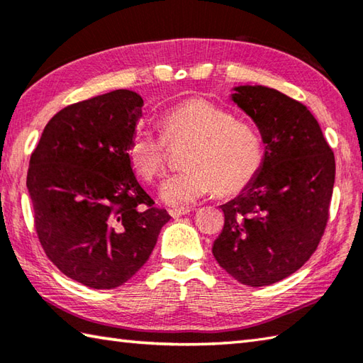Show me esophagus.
<instances>
[{"label":"esophagus","mask_w":363,"mask_h":363,"mask_svg":"<svg viewBox=\"0 0 363 363\" xmlns=\"http://www.w3.org/2000/svg\"><path fill=\"white\" fill-rule=\"evenodd\" d=\"M190 211H191V208H179V209H169L168 212L173 218H179L182 216H187Z\"/></svg>","instance_id":"esophagus-1"}]
</instances>
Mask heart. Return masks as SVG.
Instances as JSON below:
<instances>
[{"label":"heart","instance_id":"b5f03b06","mask_svg":"<svg viewBox=\"0 0 363 363\" xmlns=\"http://www.w3.org/2000/svg\"><path fill=\"white\" fill-rule=\"evenodd\" d=\"M162 132L137 125L127 143V157L145 181L165 172L168 143H190L182 165L187 169L162 184L168 206L182 208L216 189L233 196L250 186L264 165V143L253 125L204 97H190L162 113Z\"/></svg>","mask_w":363,"mask_h":363}]
</instances>
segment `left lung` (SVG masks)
Returning a JSON list of instances; mask_svg holds the SVG:
<instances>
[{"label":"left lung","mask_w":363,"mask_h":363,"mask_svg":"<svg viewBox=\"0 0 363 363\" xmlns=\"http://www.w3.org/2000/svg\"><path fill=\"white\" fill-rule=\"evenodd\" d=\"M233 101L266 145L259 174L222 206L223 231L214 258L247 286H266L294 274L319 245L329 220L335 155L303 104L266 86H239Z\"/></svg>","instance_id":"obj_1"}]
</instances>
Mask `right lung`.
<instances>
[{"mask_svg":"<svg viewBox=\"0 0 363 363\" xmlns=\"http://www.w3.org/2000/svg\"><path fill=\"white\" fill-rule=\"evenodd\" d=\"M141 106L127 89L67 105L48 121L30 159L39 242L64 275L92 289L132 279L172 218L154 206L127 157Z\"/></svg>","mask_w":363,"mask_h":363,"instance_id":"obj_1","label":"right lung"}]
</instances>
